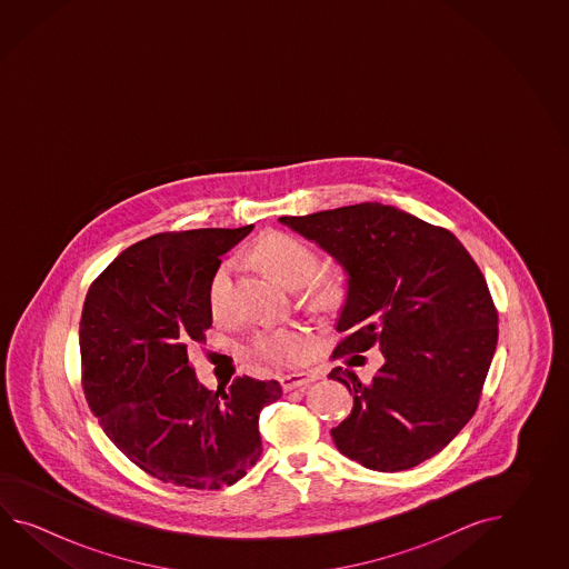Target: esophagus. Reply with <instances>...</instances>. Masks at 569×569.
Masks as SVG:
<instances>
[{"mask_svg": "<svg viewBox=\"0 0 569 569\" xmlns=\"http://www.w3.org/2000/svg\"><path fill=\"white\" fill-rule=\"evenodd\" d=\"M315 380V375L309 372H290V375L280 376V387L282 390H295V388L309 387Z\"/></svg>", "mask_w": 569, "mask_h": 569, "instance_id": "34e87169", "label": "esophagus"}]
</instances>
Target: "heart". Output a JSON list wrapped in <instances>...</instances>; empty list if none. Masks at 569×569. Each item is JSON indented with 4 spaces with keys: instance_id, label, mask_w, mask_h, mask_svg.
Listing matches in <instances>:
<instances>
[{
    "instance_id": "obj_1",
    "label": "heart",
    "mask_w": 569,
    "mask_h": 569,
    "mask_svg": "<svg viewBox=\"0 0 569 569\" xmlns=\"http://www.w3.org/2000/svg\"><path fill=\"white\" fill-rule=\"evenodd\" d=\"M256 260L289 289H299L313 279L319 258L309 243L284 231H268L254 248ZM313 302L319 309H333L341 301V289L333 280H321L313 287ZM230 301V267L221 264L209 282V307L223 313ZM250 350L258 358L274 363L297 362L305 351V333L299 327H264L256 331Z\"/></svg>"
}]
</instances>
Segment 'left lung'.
<instances>
[{
    "mask_svg": "<svg viewBox=\"0 0 569 569\" xmlns=\"http://www.w3.org/2000/svg\"><path fill=\"white\" fill-rule=\"evenodd\" d=\"M282 226L317 243L346 272L333 358L378 348V375L346 368L353 409L331 429L363 468L400 472L433 458L478 409L498 341V313L472 256L443 228L382 203L338 207Z\"/></svg>",
    "mask_w": 569,
    "mask_h": 569,
    "instance_id": "8db88e82",
    "label": "left lung"
}]
</instances>
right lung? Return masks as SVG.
I'll return each instance as SVG.
<instances>
[{"instance_id": "add662e5", "label": "right lung", "mask_w": 569, "mask_h": 569, "mask_svg": "<svg viewBox=\"0 0 569 569\" xmlns=\"http://www.w3.org/2000/svg\"><path fill=\"white\" fill-rule=\"evenodd\" d=\"M252 228L150 236L87 292L79 327L87 402L116 448L160 482L218 490L262 453L258 419L282 397L279 382L238 376L228 390H207L187 351L211 327L219 258Z\"/></svg>"}]
</instances>
